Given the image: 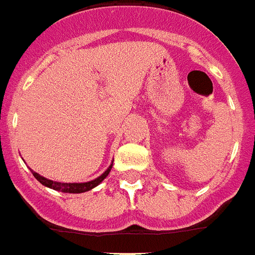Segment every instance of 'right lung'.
I'll list each match as a JSON object with an SVG mask.
<instances>
[{
	"label": "right lung",
	"instance_id": "1",
	"mask_svg": "<svg viewBox=\"0 0 255 255\" xmlns=\"http://www.w3.org/2000/svg\"><path fill=\"white\" fill-rule=\"evenodd\" d=\"M111 167H113V163L107 167V170L105 171L102 175H99L98 178H95V179H93V181L85 182V183H63V182L51 181V179H47V178L39 175L38 173H35L34 170H31V171H32V175H34L39 182H40L41 185L45 186V187L52 188V190H56V191L69 192V194H81V192H86L89 191V190H92V188L97 187V186H98L99 183H101V182H102L107 175H109V173L111 171Z\"/></svg>",
	"mask_w": 255,
	"mask_h": 255
}]
</instances>
